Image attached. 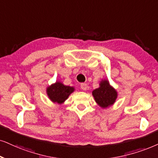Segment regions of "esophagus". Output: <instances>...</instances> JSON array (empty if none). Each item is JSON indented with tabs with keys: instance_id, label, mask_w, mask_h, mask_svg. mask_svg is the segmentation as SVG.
Wrapping results in <instances>:
<instances>
[{
	"instance_id": "34e87169",
	"label": "esophagus",
	"mask_w": 158,
	"mask_h": 158,
	"mask_svg": "<svg viewBox=\"0 0 158 158\" xmlns=\"http://www.w3.org/2000/svg\"><path fill=\"white\" fill-rule=\"evenodd\" d=\"M80 87H81V89H83V90H87V84H85V83H82V84H81V86H80Z\"/></svg>"
}]
</instances>
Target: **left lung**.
<instances>
[{"mask_svg": "<svg viewBox=\"0 0 158 158\" xmlns=\"http://www.w3.org/2000/svg\"><path fill=\"white\" fill-rule=\"evenodd\" d=\"M93 96L95 102L102 109H106L115 103L117 98V92L110 85L108 79L100 81L98 88L93 91Z\"/></svg>", "mask_w": 158, "mask_h": 158, "instance_id": "obj_1", "label": "left lung"}]
</instances>
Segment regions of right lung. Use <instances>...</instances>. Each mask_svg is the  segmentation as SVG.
Masks as SVG:
<instances>
[{"mask_svg":"<svg viewBox=\"0 0 158 158\" xmlns=\"http://www.w3.org/2000/svg\"><path fill=\"white\" fill-rule=\"evenodd\" d=\"M74 90L75 88L73 87L66 86L63 85L61 81H57L55 83L47 87V94L52 102L62 104Z\"/></svg>","mask_w":158,"mask_h":158,"instance_id":"1","label":"right lung"}]
</instances>
